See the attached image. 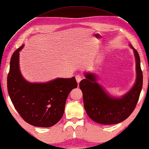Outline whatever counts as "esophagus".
I'll return each instance as SVG.
<instances>
[{
  "mask_svg": "<svg viewBox=\"0 0 149 149\" xmlns=\"http://www.w3.org/2000/svg\"><path fill=\"white\" fill-rule=\"evenodd\" d=\"M75 79H76V81L77 82V83H79L81 81L82 77L81 76V75H77L76 76H75Z\"/></svg>",
  "mask_w": 149,
  "mask_h": 149,
  "instance_id": "esophagus-1",
  "label": "esophagus"
}]
</instances>
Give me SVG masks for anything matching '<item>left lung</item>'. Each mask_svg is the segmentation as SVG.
<instances>
[{
	"label": "left lung",
	"instance_id": "8db88e82",
	"mask_svg": "<svg viewBox=\"0 0 149 149\" xmlns=\"http://www.w3.org/2000/svg\"><path fill=\"white\" fill-rule=\"evenodd\" d=\"M136 60V79L131 89L121 97H111L97 83L93 73H85V78L79 83L83 92L84 109L90 118L97 123L112 125L127 118L135 109L143 86V73L137 50L132 47Z\"/></svg>",
	"mask_w": 149,
	"mask_h": 149
}]
</instances>
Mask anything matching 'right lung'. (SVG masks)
Listing matches in <instances>:
<instances>
[{"instance_id": "obj_1", "label": "right lung", "mask_w": 149, "mask_h": 149, "mask_svg": "<svg viewBox=\"0 0 149 149\" xmlns=\"http://www.w3.org/2000/svg\"><path fill=\"white\" fill-rule=\"evenodd\" d=\"M23 47L16 50L11 58L7 79L9 97L26 122L36 127H51L62 118L68 94L77 83L75 77L43 83L28 82L19 67V52Z\"/></svg>"}]
</instances>
